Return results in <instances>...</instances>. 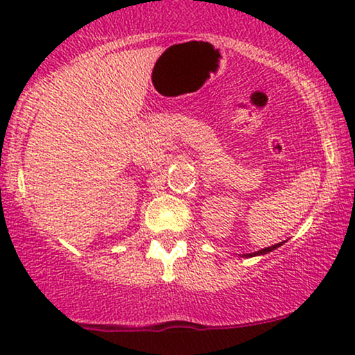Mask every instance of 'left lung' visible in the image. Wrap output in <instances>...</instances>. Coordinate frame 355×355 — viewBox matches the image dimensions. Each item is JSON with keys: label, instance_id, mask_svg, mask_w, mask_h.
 <instances>
[{"label": "left lung", "instance_id": "8db88e82", "mask_svg": "<svg viewBox=\"0 0 355 355\" xmlns=\"http://www.w3.org/2000/svg\"><path fill=\"white\" fill-rule=\"evenodd\" d=\"M279 245H283V242H279V244H275V245H271V247H266V249H261V250H259V252H254V254H247L245 257H255V255H265V254H268V252H271V250H275V249H278Z\"/></svg>", "mask_w": 355, "mask_h": 355}]
</instances>
